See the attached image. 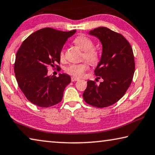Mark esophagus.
I'll list each match as a JSON object with an SVG mask.
<instances>
[{"label": "esophagus", "instance_id": "esophagus-1", "mask_svg": "<svg viewBox=\"0 0 155 155\" xmlns=\"http://www.w3.org/2000/svg\"><path fill=\"white\" fill-rule=\"evenodd\" d=\"M71 80H72V81H77L79 80V78L77 77H72V78H71Z\"/></svg>", "mask_w": 155, "mask_h": 155}]
</instances>
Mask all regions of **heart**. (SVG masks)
I'll return each instance as SVG.
<instances>
[{"label":"heart","mask_w":155,"mask_h":155,"mask_svg":"<svg viewBox=\"0 0 155 155\" xmlns=\"http://www.w3.org/2000/svg\"><path fill=\"white\" fill-rule=\"evenodd\" d=\"M74 43L83 51V58L91 64H96L99 61V52L97 49L94 48V43L90 38L85 36H79L74 40ZM59 57L61 60H64L65 54L63 49L60 51ZM87 63L86 62H83L77 64L70 65L66 68L65 72L68 74L74 77H80L87 70Z\"/></svg>","instance_id":"obj_1"}]
</instances>
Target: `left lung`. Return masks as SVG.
Segmentation results:
<instances>
[{"mask_svg": "<svg viewBox=\"0 0 155 155\" xmlns=\"http://www.w3.org/2000/svg\"><path fill=\"white\" fill-rule=\"evenodd\" d=\"M89 34L102 44L101 58L94 74L104 81L99 85L87 81L83 99L94 107H108L121 99L131 84L135 70L133 51L124 36L105 27L95 28Z\"/></svg>", "mask_w": 155, "mask_h": 155, "instance_id": "left-lung-1", "label": "left lung"}]
</instances>
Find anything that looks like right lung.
I'll use <instances>...</instances> for the list:
<instances>
[{"label": "right lung", "mask_w": 155, "mask_h": 155, "mask_svg": "<svg viewBox=\"0 0 155 155\" xmlns=\"http://www.w3.org/2000/svg\"><path fill=\"white\" fill-rule=\"evenodd\" d=\"M76 30L63 31L50 28L29 36L16 53L14 72L18 85L33 104L48 107L61 101L65 87L71 82L66 74L48 75V66L60 67V51Z\"/></svg>", "instance_id": "obj_1"}]
</instances>
